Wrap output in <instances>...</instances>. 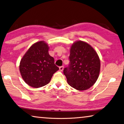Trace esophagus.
<instances>
[{"instance_id": "esophagus-1", "label": "esophagus", "mask_w": 124, "mask_h": 124, "mask_svg": "<svg viewBox=\"0 0 124 124\" xmlns=\"http://www.w3.org/2000/svg\"><path fill=\"white\" fill-rule=\"evenodd\" d=\"M59 69H60V71H62L63 70V69H64V67L63 66H60L59 67Z\"/></svg>"}]
</instances>
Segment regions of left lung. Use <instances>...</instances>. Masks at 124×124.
I'll use <instances>...</instances> for the list:
<instances>
[{
	"mask_svg": "<svg viewBox=\"0 0 124 124\" xmlns=\"http://www.w3.org/2000/svg\"><path fill=\"white\" fill-rule=\"evenodd\" d=\"M69 64L63 70L68 84L78 91L92 87L97 80L100 70L99 57L87 43L77 41L72 45Z\"/></svg>",
	"mask_w": 124,
	"mask_h": 124,
	"instance_id": "8db88e82",
	"label": "left lung"
}]
</instances>
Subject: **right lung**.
<instances>
[{
  "instance_id": "1",
  "label": "right lung",
  "mask_w": 124,
  "mask_h": 124,
  "mask_svg": "<svg viewBox=\"0 0 124 124\" xmlns=\"http://www.w3.org/2000/svg\"><path fill=\"white\" fill-rule=\"evenodd\" d=\"M48 50V44L40 41L33 44L22 58L19 70L24 81L31 87L39 88L47 85L59 69Z\"/></svg>"
}]
</instances>
